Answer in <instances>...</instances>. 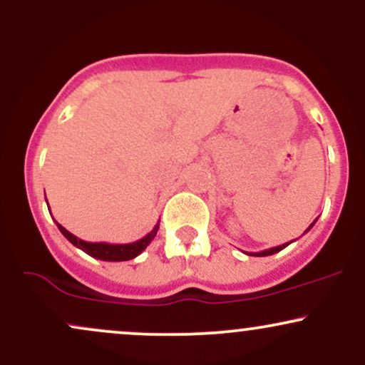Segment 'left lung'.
Instances as JSON below:
<instances>
[{
    "label": "left lung",
    "instance_id": "1",
    "mask_svg": "<svg viewBox=\"0 0 365 365\" xmlns=\"http://www.w3.org/2000/svg\"><path fill=\"white\" fill-rule=\"evenodd\" d=\"M314 223H316V221H314ZM314 223L309 226L307 230H305V233L309 232V230L312 228L314 226ZM288 244H292V242H287V244H283V245H278V247H273V249H266V250H262V252H247L249 255H255V257H266V255H273V254H276V252H279V250H283L284 247H287Z\"/></svg>",
    "mask_w": 365,
    "mask_h": 365
}]
</instances>
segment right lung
I'll list each match as a JSON object with an SVG mask.
<instances>
[{
  "instance_id": "1",
  "label": "right lung",
  "mask_w": 365,
  "mask_h": 365,
  "mask_svg": "<svg viewBox=\"0 0 365 365\" xmlns=\"http://www.w3.org/2000/svg\"><path fill=\"white\" fill-rule=\"evenodd\" d=\"M56 225L63 235L66 237V240H70V244H73L77 249H81L86 254H89L91 257L101 259V261H110V262L130 261V259L137 257V255L142 254V250L153 242V238L156 237L159 230V221H158V225L150 230L148 235L142 237L140 240L132 242V244H106V242H86L82 240V238L75 237L73 233H70L66 228H63L60 223Z\"/></svg>"
}]
</instances>
